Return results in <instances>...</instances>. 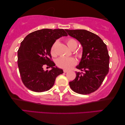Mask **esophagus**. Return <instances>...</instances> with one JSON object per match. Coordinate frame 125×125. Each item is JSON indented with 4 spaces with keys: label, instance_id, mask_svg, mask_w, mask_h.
Instances as JSON below:
<instances>
[{
    "label": "esophagus",
    "instance_id": "1",
    "mask_svg": "<svg viewBox=\"0 0 125 125\" xmlns=\"http://www.w3.org/2000/svg\"><path fill=\"white\" fill-rule=\"evenodd\" d=\"M64 72L65 73H66L68 72V71H67V70H64Z\"/></svg>",
    "mask_w": 125,
    "mask_h": 125
}]
</instances>
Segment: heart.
I'll use <instances>...</instances> for the list:
<instances>
[{
    "mask_svg": "<svg viewBox=\"0 0 125 125\" xmlns=\"http://www.w3.org/2000/svg\"><path fill=\"white\" fill-rule=\"evenodd\" d=\"M58 42H55L52 46V48L50 49L51 55L52 56H56V52L55 50V48ZM67 45L70 48L71 50L75 49L77 46V41L73 38H68L66 40ZM77 55L79 56H81V54L80 53H77ZM56 65L60 68L63 69L64 70H69L72 68V67L76 65V61L73 58H65V57H60L56 60Z\"/></svg>",
    "mask_w": 125,
    "mask_h": 125,
    "instance_id": "obj_1",
    "label": "heart"
}]
</instances>
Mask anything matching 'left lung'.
Masks as SVG:
<instances>
[{
    "mask_svg": "<svg viewBox=\"0 0 125 125\" xmlns=\"http://www.w3.org/2000/svg\"><path fill=\"white\" fill-rule=\"evenodd\" d=\"M66 31L83 47L81 61L76 66L81 72H76V77L69 82V85L77 94H91L99 89L109 73L110 56L107 46L99 36L86 30Z\"/></svg>",
    "mask_w": 125,
    "mask_h": 125,
    "instance_id": "obj_1",
    "label": "left lung"
}]
</instances>
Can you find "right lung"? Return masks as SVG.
Segmentation results:
<instances>
[{
	"label": "right lung",
	"instance_id": "right-lung-1",
	"mask_svg": "<svg viewBox=\"0 0 125 125\" xmlns=\"http://www.w3.org/2000/svg\"><path fill=\"white\" fill-rule=\"evenodd\" d=\"M67 34L62 29H42L28 34L18 51V65L24 85L32 91L42 93L50 90L55 79L63 73L50 60V49L57 39ZM46 64L52 69L45 71Z\"/></svg>",
	"mask_w": 125,
	"mask_h": 125
}]
</instances>
